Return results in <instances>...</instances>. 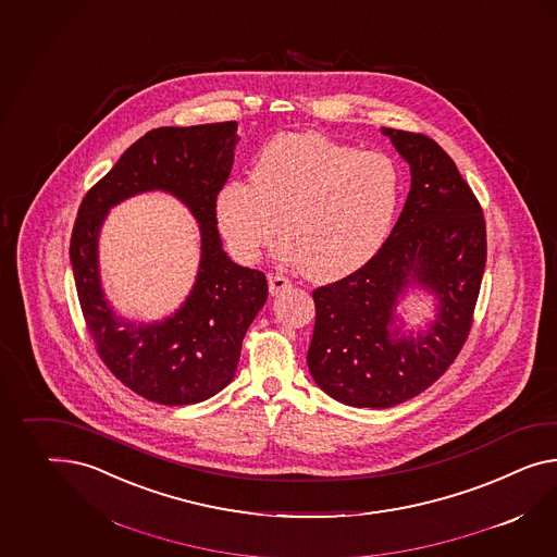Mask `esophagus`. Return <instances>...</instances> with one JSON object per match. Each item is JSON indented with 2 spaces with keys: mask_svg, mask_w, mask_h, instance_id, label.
Here are the masks:
<instances>
[{
  "mask_svg": "<svg viewBox=\"0 0 557 557\" xmlns=\"http://www.w3.org/2000/svg\"><path fill=\"white\" fill-rule=\"evenodd\" d=\"M286 288H290V281L288 278L281 276V274H271L269 276V290H271L272 297L283 295Z\"/></svg>",
  "mask_w": 557,
  "mask_h": 557,
  "instance_id": "34e87169",
  "label": "esophagus"
}]
</instances>
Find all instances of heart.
<instances>
[{
	"instance_id": "b5f03b06",
	"label": "heart",
	"mask_w": 557,
	"mask_h": 557,
	"mask_svg": "<svg viewBox=\"0 0 557 557\" xmlns=\"http://www.w3.org/2000/svg\"><path fill=\"white\" fill-rule=\"evenodd\" d=\"M252 184L228 182L215 218L232 255L255 262L281 232L276 257L317 283L361 269L384 244L401 177L382 151H359L321 133H281L258 151Z\"/></svg>"
}]
</instances>
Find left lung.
<instances>
[{"mask_svg": "<svg viewBox=\"0 0 557 557\" xmlns=\"http://www.w3.org/2000/svg\"><path fill=\"white\" fill-rule=\"evenodd\" d=\"M410 165L396 226L366 267L313 293L309 371L327 396L354 408H392L434 384L471 331L486 262L485 218L441 145L382 127ZM435 299L424 329L406 330L398 302Z\"/></svg>", "mask_w": 557, "mask_h": 557, "instance_id": "obj_1", "label": "left lung"}]
</instances>
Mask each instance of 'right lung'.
<instances>
[{
  "label": "right lung",
  "mask_w": 557,
  "mask_h": 557,
  "mask_svg": "<svg viewBox=\"0 0 557 557\" xmlns=\"http://www.w3.org/2000/svg\"><path fill=\"white\" fill-rule=\"evenodd\" d=\"M238 123L161 127L145 133L85 196L71 238V264L86 327L114 375L139 396L186 406L234 380L246 329L269 297L264 272L236 264L222 248L215 196L234 163ZM165 190L201 226V264L187 300L161 322L116 315L99 283L98 238L121 200Z\"/></svg>",
  "instance_id": "add662e5"
}]
</instances>
